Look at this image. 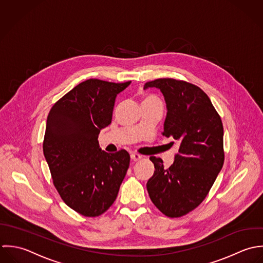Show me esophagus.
Masks as SVG:
<instances>
[{
  "label": "esophagus",
  "instance_id": "1",
  "mask_svg": "<svg viewBox=\"0 0 263 263\" xmlns=\"http://www.w3.org/2000/svg\"><path fill=\"white\" fill-rule=\"evenodd\" d=\"M141 158H142V156H140V155H137V154H132L131 155V159L133 161H137V160H139Z\"/></svg>",
  "mask_w": 263,
  "mask_h": 263
}]
</instances>
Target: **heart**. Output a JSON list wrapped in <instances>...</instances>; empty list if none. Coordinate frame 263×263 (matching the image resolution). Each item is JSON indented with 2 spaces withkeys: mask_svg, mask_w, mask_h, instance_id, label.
Instances as JSON below:
<instances>
[{
  "mask_svg": "<svg viewBox=\"0 0 263 263\" xmlns=\"http://www.w3.org/2000/svg\"><path fill=\"white\" fill-rule=\"evenodd\" d=\"M156 101H158V99H157V98L154 97V96H148V97H146V98L143 100V102H156Z\"/></svg>",
  "mask_w": 263,
  "mask_h": 263,
  "instance_id": "obj_1",
  "label": "heart"
}]
</instances>
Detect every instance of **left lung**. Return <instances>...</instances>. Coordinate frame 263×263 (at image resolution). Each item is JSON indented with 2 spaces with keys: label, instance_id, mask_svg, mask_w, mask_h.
Returning a JSON list of instances; mask_svg holds the SVG:
<instances>
[{
  "label": "left lung",
  "instance_id": "1",
  "mask_svg": "<svg viewBox=\"0 0 263 263\" xmlns=\"http://www.w3.org/2000/svg\"><path fill=\"white\" fill-rule=\"evenodd\" d=\"M164 98L163 135L180 142L174 163L164 167L151 157L154 176L146 188L154 204L170 217L196 209L206 197L223 164V128L206 93L185 81L161 78L145 83Z\"/></svg>",
  "mask_w": 263,
  "mask_h": 263
}]
</instances>
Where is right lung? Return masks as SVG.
Wrapping results in <instances>:
<instances>
[{"instance_id":"add662e5","label":"right lung","mask_w":263,"mask_h":263,"mask_svg":"<svg viewBox=\"0 0 263 263\" xmlns=\"http://www.w3.org/2000/svg\"><path fill=\"white\" fill-rule=\"evenodd\" d=\"M131 81L81 82L51 108L44 155L64 202L84 216H99L117 198L130 164L126 151L107 154L99 134L111 123L117 96Z\"/></svg>"}]
</instances>
